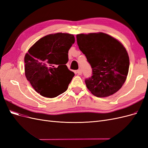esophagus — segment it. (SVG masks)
<instances>
[{
    "label": "esophagus",
    "instance_id": "obj_1",
    "mask_svg": "<svg viewBox=\"0 0 148 148\" xmlns=\"http://www.w3.org/2000/svg\"><path fill=\"white\" fill-rule=\"evenodd\" d=\"M77 74H78V75H81L82 74V71L81 69H79V70H78L77 71Z\"/></svg>",
    "mask_w": 148,
    "mask_h": 148
}]
</instances>
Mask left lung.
Wrapping results in <instances>:
<instances>
[{"mask_svg": "<svg viewBox=\"0 0 148 148\" xmlns=\"http://www.w3.org/2000/svg\"><path fill=\"white\" fill-rule=\"evenodd\" d=\"M77 41L92 69V76L85 80L89 91L98 97L117 92L126 81L130 65L128 52L123 44L101 32L78 34Z\"/></svg>", "mask_w": 148, "mask_h": 148, "instance_id": "obj_1", "label": "left lung"}]
</instances>
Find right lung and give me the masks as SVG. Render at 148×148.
I'll return each instance as SVG.
<instances>
[{
	"mask_svg": "<svg viewBox=\"0 0 148 148\" xmlns=\"http://www.w3.org/2000/svg\"><path fill=\"white\" fill-rule=\"evenodd\" d=\"M74 42L73 34H50L36 42L25 54V77L41 96L56 97L68 89L75 74L66 64Z\"/></svg>",
	"mask_w": 148,
	"mask_h": 148,
	"instance_id": "1",
	"label": "right lung"
}]
</instances>
